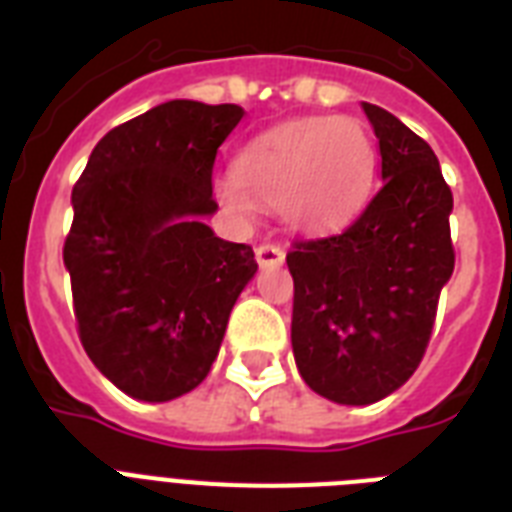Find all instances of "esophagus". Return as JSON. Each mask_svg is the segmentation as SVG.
<instances>
[{
	"label": "esophagus",
	"mask_w": 512,
	"mask_h": 512,
	"mask_svg": "<svg viewBox=\"0 0 512 512\" xmlns=\"http://www.w3.org/2000/svg\"><path fill=\"white\" fill-rule=\"evenodd\" d=\"M255 257L263 268H268V265H281L284 263V249H281L279 244L265 241V244H257L255 247Z\"/></svg>",
	"instance_id": "esophagus-1"
}]
</instances>
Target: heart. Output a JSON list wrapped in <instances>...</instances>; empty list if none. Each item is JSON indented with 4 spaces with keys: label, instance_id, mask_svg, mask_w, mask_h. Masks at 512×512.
Masks as SVG:
<instances>
[{
    "label": "heart",
    "instance_id": "1",
    "mask_svg": "<svg viewBox=\"0 0 512 512\" xmlns=\"http://www.w3.org/2000/svg\"><path fill=\"white\" fill-rule=\"evenodd\" d=\"M377 172V151L356 119L319 116L281 124L244 146L236 175L215 183L233 215L249 217L254 201L279 207L297 231H332L364 207Z\"/></svg>",
    "mask_w": 512,
    "mask_h": 512
}]
</instances>
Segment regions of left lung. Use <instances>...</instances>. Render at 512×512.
Listing matches in <instances>:
<instances>
[{"label":"left lung","instance_id":"obj_1","mask_svg":"<svg viewBox=\"0 0 512 512\" xmlns=\"http://www.w3.org/2000/svg\"><path fill=\"white\" fill-rule=\"evenodd\" d=\"M382 188L340 233L292 244V350L305 385L335 404L390 396L420 366L454 271L452 191L433 148L364 103Z\"/></svg>","mask_w":512,"mask_h":512}]
</instances>
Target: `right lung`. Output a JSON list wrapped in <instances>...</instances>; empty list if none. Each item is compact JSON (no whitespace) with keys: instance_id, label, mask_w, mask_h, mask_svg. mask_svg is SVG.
Instances as JSON below:
<instances>
[{"instance_id":"obj_1","label":"right lung","mask_w":512,"mask_h":512,"mask_svg":"<svg viewBox=\"0 0 512 512\" xmlns=\"http://www.w3.org/2000/svg\"><path fill=\"white\" fill-rule=\"evenodd\" d=\"M244 108L170 100L119 124L76 180L63 244L87 356L140 401H172L212 369L255 252L215 236L217 148Z\"/></svg>"}]
</instances>
